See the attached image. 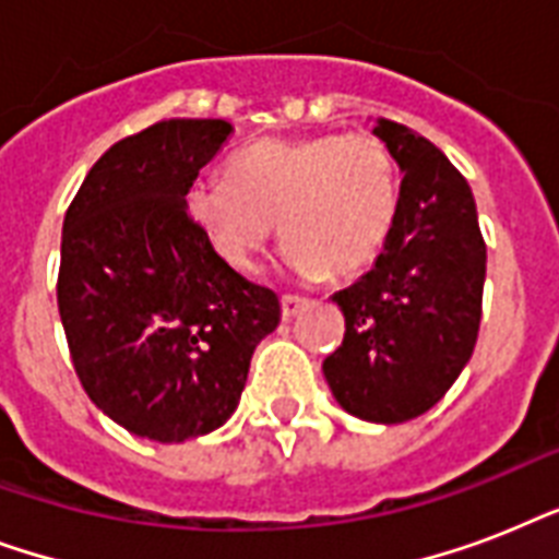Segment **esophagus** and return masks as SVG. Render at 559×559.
I'll return each mask as SVG.
<instances>
[{
    "instance_id": "34e87169",
    "label": "esophagus",
    "mask_w": 559,
    "mask_h": 559,
    "mask_svg": "<svg viewBox=\"0 0 559 559\" xmlns=\"http://www.w3.org/2000/svg\"><path fill=\"white\" fill-rule=\"evenodd\" d=\"M307 307H310V298H305V296H284L281 298V313H284V319H296L298 313H301V310H307Z\"/></svg>"
}]
</instances>
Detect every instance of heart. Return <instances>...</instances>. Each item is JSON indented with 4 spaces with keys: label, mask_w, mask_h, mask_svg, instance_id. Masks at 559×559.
<instances>
[{
    "label": "heart",
    "mask_w": 559,
    "mask_h": 559,
    "mask_svg": "<svg viewBox=\"0 0 559 559\" xmlns=\"http://www.w3.org/2000/svg\"><path fill=\"white\" fill-rule=\"evenodd\" d=\"M397 205V165L371 133L263 139L237 153L228 179H197L186 193L188 217L228 266L254 270L278 223L281 263L298 278L366 270Z\"/></svg>",
    "instance_id": "1"
}]
</instances>
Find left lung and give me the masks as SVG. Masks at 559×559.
I'll return each mask as SVG.
<instances>
[{"label":"left lung","mask_w":559,"mask_h":559,"mask_svg":"<svg viewBox=\"0 0 559 559\" xmlns=\"http://www.w3.org/2000/svg\"><path fill=\"white\" fill-rule=\"evenodd\" d=\"M397 162V219L371 270L333 293L345 340L322 362L333 397L368 424H403L450 391L473 357L487 249L467 179L429 139L377 118Z\"/></svg>","instance_id":"8db88e82"}]
</instances>
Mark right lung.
<instances>
[{
    "label": "right lung",
    "instance_id": "add662e5",
    "mask_svg": "<svg viewBox=\"0 0 559 559\" xmlns=\"http://www.w3.org/2000/svg\"><path fill=\"white\" fill-rule=\"evenodd\" d=\"M228 135L226 121L174 118L112 144L63 219L57 307L74 371L109 420L159 443L226 424L281 322L278 296L188 217V188Z\"/></svg>",
    "mask_w": 559,
    "mask_h": 559
}]
</instances>
